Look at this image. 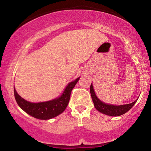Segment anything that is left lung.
<instances>
[{"label": "left lung", "instance_id": "obj_1", "mask_svg": "<svg viewBox=\"0 0 151 151\" xmlns=\"http://www.w3.org/2000/svg\"><path fill=\"white\" fill-rule=\"evenodd\" d=\"M90 93H91V99H92V101L95 108L97 109L99 111L101 112V113L104 114L106 115L111 116H119L123 115V114L129 111L130 109L133 106L135 103L137 101H135L132 102V103L129 104L120 106L106 104L103 103V102L100 101L96 97L94 91H93L92 84H91V86H90Z\"/></svg>", "mask_w": 151, "mask_h": 151}]
</instances>
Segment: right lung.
Segmentation results:
<instances>
[{
	"instance_id": "1",
	"label": "right lung",
	"mask_w": 151,
	"mask_h": 151,
	"mask_svg": "<svg viewBox=\"0 0 151 151\" xmlns=\"http://www.w3.org/2000/svg\"><path fill=\"white\" fill-rule=\"evenodd\" d=\"M79 77L72 81L67 85L63 93L60 97L52 101L40 102V103H31L22 99L18 95L14 88L15 98L19 106L24 111L36 118L42 120L50 119L62 114L67 108L70 101V95L72 89L79 81Z\"/></svg>"
}]
</instances>
